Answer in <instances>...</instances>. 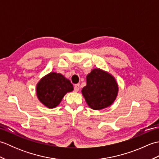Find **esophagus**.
I'll return each instance as SVG.
<instances>
[{
  "mask_svg": "<svg viewBox=\"0 0 159 159\" xmlns=\"http://www.w3.org/2000/svg\"><path fill=\"white\" fill-rule=\"evenodd\" d=\"M80 89V85L79 84H76V85H74V89L75 92H78V91Z\"/></svg>",
  "mask_w": 159,
  "mask_h": 159,
  "instance_id": "esophagus-1",
  "label": "esophagus"
}]
</instances>
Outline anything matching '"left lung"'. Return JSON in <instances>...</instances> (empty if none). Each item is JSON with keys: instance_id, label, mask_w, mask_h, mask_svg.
Here are the masks:
<instances>
[{"instance_id": "8db88e82", "label": "left lung", "mask_w": 159, "mask_h": 159, "mask_svg": "<svg viewBox=\"0 0 159 159\" xmlns=\"http://www.w3.org/2000/svg\"><path fill=\"white\" fill-rule=\"evenodd\" d=\"M86 79L87 85L82 93L90 108L100 110L113 103L118 93V85L111 74L96 68L87 74Z\"/></svg>"}]
</instances>
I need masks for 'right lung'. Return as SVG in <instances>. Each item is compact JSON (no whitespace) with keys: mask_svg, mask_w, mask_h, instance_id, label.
Here are the masks:
<instances>
[{"mask_svg":"<svg viewBox=\"0 0 159 159\" xmlns=\"http://www.w3.org/2000/svg\"><path fill=\"white\" fill-rule=\"evenodd\" d=\"M73 89V85L70 80L61 74L56 72H50L43 76L37 84L36 87L39 100L50 109L58 106L64 96Z\"/></svg>","mask_w":159,"mask_h":159,"instance_id":"1","label":"right lung"}]
</instances>
